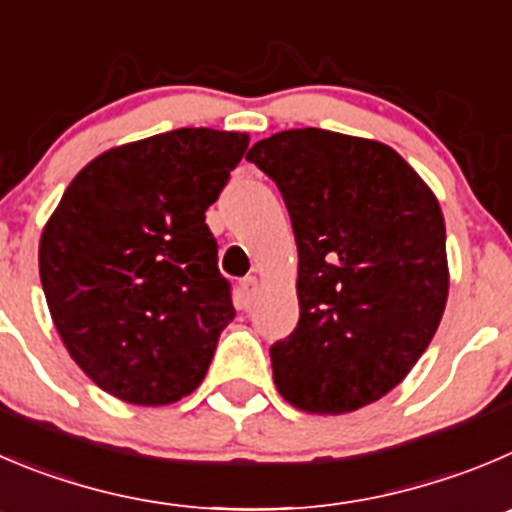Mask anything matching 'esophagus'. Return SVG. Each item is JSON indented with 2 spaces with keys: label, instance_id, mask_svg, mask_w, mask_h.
Segmentation results:
<instances>
[{
  "label": "esophagus",
  "instance_id": "esophagus-1",
  "mask_svg": "<svg viewBox=\"0 0 512 512\" xmlns=\"http://www.w3.org/2000/svg\"><path fill=\"white\" fill-rule=\"evenodd\" d=\"M238 291H241L243 304L251 306L253 299H256V291H259V279H256V276H246V279H241V284H238Z\"/></svg>",
  "mask_w": 512,
  "mask_h": 512
}]
</instances>
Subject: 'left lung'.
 <instances>
[{"mask_svg":"<svg viewBox=\"0 0 512 512\" xmlns=\"http://www.w3.org/2000/svg\"><path fill=\"white\" fill-rule=\"evenodd\" d=\"M299 248V324L271 344L281 397L316 415L382 399L410 374L447 301L445 218L425 180L377 140L321 128L253 145Z\"/></svg>","mask_w":512,"mask_h":512,"instance_id":"8db88e82","label":"left lung"}]
</instances>
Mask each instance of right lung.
Here are the masks:
<instances>
[{"label":"right lung","instance_id":"1","mask_svg":"<svg viewBox=\"0 0 512 512\" xmlns=\"http://www.w3.org/2000/svg\"><path fill=\"white\" fill-rule=\"evenodd\" d=\"M246 133L180 128L97 155L40 241L52 321L77 367L130 405H170L203 382L228 321L206 211Z\"/></svg>","mask_w":512,"mask_h":512}]
</instances>
